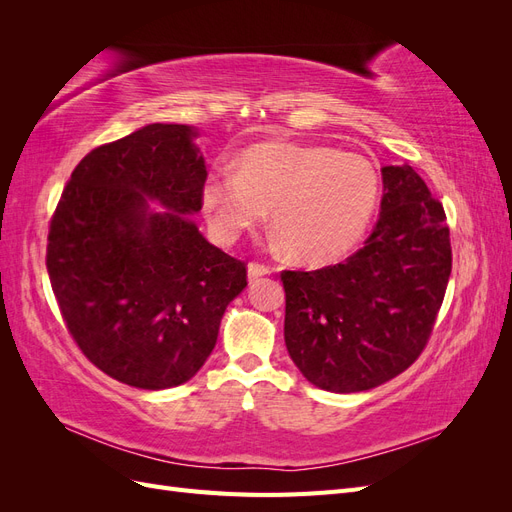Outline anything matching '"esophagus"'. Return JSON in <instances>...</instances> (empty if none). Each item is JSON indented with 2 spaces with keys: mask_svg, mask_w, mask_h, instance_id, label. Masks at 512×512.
I'll list each match as a JSON object with an SVG mask.
<instances>
[{
  "mask_svg": "<svg viewBox=\"0 0 512 512\" xmlns=\"http://www.w3.org/2000/svg\"><path fill=\"white\" fill-rule=\"evenodd\" d=\"M271 271H273L271 267L260 265V262H250V265H247V277H250V282L258 280V277H262V275H269Z\"/></svg>",
  "mask_w": 512,
  "mask_h": 512,
  "instance_id": "34e87169",
  "label": "esophagus"
}]
</instances>
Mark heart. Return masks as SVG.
<instances>
[{"instance_id": "b5f03b06", "label": "heart", "mask_w": 512, "mask_h": 512, "mask_svg": "<svg viewBox=\"0 0 512 512\" xmlns=\"http://www.w3.org/2000/svg\"><path fill=\"white\" fill-rule=\"evenodd\" d=\"M380 198L376 166L322 145L267 143L241 153L235 175L205 181L200 203L213 235L237 241L271 209V226L303 265H331L361 243Z\"/></svg>"}]
</instances>
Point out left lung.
Instances as JSON below:
<instances>
[{
	"label": "left lung",
	"mask_w": 512,
	"mask_h": 512,
	"mask_svg": "<svg viewBox=\"0 0 512 512\" xmlns=\"http://www.w3.org/2000/svg\"><path fill=\"white\" fill-rule=\"evenodd\" d=\"M380 218L333 267L282 271L290 359L318 389L359 393L406 371L427 346L451 277L440 200L414 168L384 166Z\"/></svg>",
	"instance_id": "obj_1"
}]
</instances>
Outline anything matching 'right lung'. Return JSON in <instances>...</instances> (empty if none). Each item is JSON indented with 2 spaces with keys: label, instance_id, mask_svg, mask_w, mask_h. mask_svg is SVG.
I'll return each mask as SVG.
<instances>
[{
  "label": "right lung",
  "instance_id": "obj_1",
  "mask_svg": "<svg viewBox=\"0 0 512 512\" xmlns=\"http://www.w3.org/2000/svg\"><path fill=\"white\" fill-rule=\"evenodd\" d=\"M196 136L192 126L149 123L96 147L51 218L46 271L66 327L91 363L136 389L188 382L247 286L245 262L192 220L207 181Z\"/></svg>",
  "mask_w": 512,
  "mask_h": 512
}]
</instances>
